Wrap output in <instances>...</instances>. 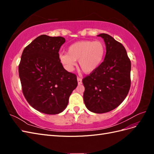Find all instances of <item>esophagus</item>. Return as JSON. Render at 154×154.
Masks as SVG:
<instances>
[{
	"instance_id": "1",
	"label": "esophagus",
	"mask_w": 154,
	"mask_h": 154,
	"mask_svg": "<svg viewBox=\"0 0 154 154\" xmlns=\"http://www.w3.org/2000/svg\"><path fill=\"white\" fill-rule=\"evenodd\" d=\"M77 81H78V85L82 84V78L78 77V78H77Z\"/></svg>"
}]
</instances>
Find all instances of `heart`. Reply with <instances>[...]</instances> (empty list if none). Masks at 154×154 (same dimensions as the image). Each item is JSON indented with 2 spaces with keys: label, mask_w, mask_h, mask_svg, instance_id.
Returning <instances> with one entry per match:
<instances>
[{
  "label": "heart",
  "mask_w": 154,
  "mask_h": 154,
  "mask_svg": "<svg viewBox=\"0 0 154 154\" xmlns=\"http://www.w3.org/2000/svg\"><path fill=\"white\" fill-rule=\"evenodd\" d=\"M106 52L105 45L101 41L82 40L72 44L67 54H60V62L69 71H72L78 60L79 66L86 74L94 72L103 62Z\"/></svg>",
  "instance_id": "obj_1"
}]
</instances>
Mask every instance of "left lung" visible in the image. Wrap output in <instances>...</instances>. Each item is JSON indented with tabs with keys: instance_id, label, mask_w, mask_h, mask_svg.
Here are the masks:
<instances>
[{
	"instance_id": "left-lung-1",
	"label": "left lung",
	"mask_w": 154,
	"mask_h": 154,
	"mask_svg": "<svg viewBox=\"0 0 154 154\" xmlns=\"http://www.w3.org/2000/svg\"><path fill=\"white\" fill-rule=\"evenodd\" d=\"M106 46L104 61L94 72L83 79V101L92 112H108L127 97L130 87L131 63L124 46L112 36L101 33Z\"/></svg>"
}]
</instances>
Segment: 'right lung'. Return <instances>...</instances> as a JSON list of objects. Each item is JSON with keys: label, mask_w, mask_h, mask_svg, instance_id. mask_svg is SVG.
I'll return each mask as SVG.
<instances>
[{"label": "right lung", "mask_w": 154, "mask_h": 154, "mask_svg": "<svg viewBox=\"0 0 154 154\" xmlns=\"http://www.w3.org/2000/svg\"><path fill=\"white\" fill-rule=\"evenodd\" d=\"M65 42L62 36L40 35L21 56L18 73L23 94L32 108L42 113H61L78 85L76 76L67 71L59 58Z\"/></svg>", "instance_id": "obj_1"}]
</instances>
